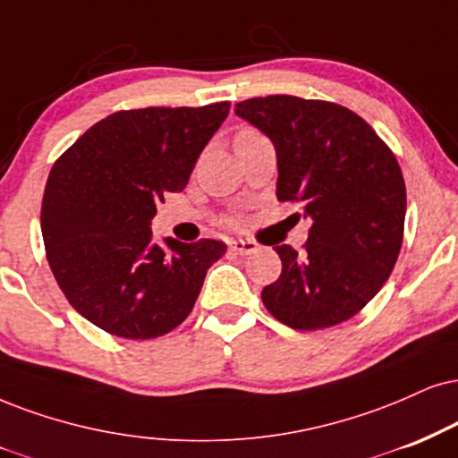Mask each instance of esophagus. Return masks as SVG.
I'll list each match as a JSON object with an SVG mask.
<instances>
[{"label": "esophagus", "instance_id": "1", "mask_svg": "<svg viewBox=\"0 0 458 458\" xmlns=\"http://www.w3.org/2000/svg\"><path fill=\"white\" fill-rule=\"evenodd\" d=\"M229 250L235 252V255H252V252L259 250V244L252 240H231L229 242Z\"/></svg>", "mask_w": 458, "mask_h": 458}]
</instances>
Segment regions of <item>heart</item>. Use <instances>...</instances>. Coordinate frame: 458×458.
Masks as SVG:
<instances>
[{
	"label": "heart",
	"instance_id": "b5f03b06",
	"mask_svg": "<svg viewBox=\"0 0 458 458\" xmlns=\"http://www.w3.org/2000/svg\"><path fill=\"white\" fill-rule=\"evenodd\" d=\"M250 135H259L255 129H240L238 133H235V138H233V142L235 140H242V138H250Z\"/></svg>",
	"mask_w": 458,
	"mask_h": 458
}]
</instances>
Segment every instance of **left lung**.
<instances>
[{"label": "left lung", "mask_w": 458, "mask_h": 458, "mask_svg": "<svg viewBox=\"0 0 458 458\" xmlns=\"http://www.w3.org/2000/svg\"><path fill=\"white\" fill-rule=\"evenodd\" d=\"M235 114L274 142L280 201L312 218L297 252L274 246L280 278L261 293L291 329L316 331L359 314L377 295L403 242L405 182L391 148L344 106L293 95L235 104Z\"/></svg>", "instance_id": "8db88e82"}]
</instances>
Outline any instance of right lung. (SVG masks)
Listing matches in <instances>:
<instances>
[{"label":"right lung","mask_w":458,"mask_h":458,"mask_svg":"<svg viewBox=\"0 0 458 458\" xmlns=\"http://www.w3.org/2000/svg\"><path fill=\"white\" fill-rule=\"evenodd\" d=\"M229 106L114 112L55 161L39 216L47 259L72 308L99 329L127 340L176 329L227 252L218 240L165 238L163 248L150 220L189 182Z\"/></svg>","instance_id":"right-lung-1"}]
</instances>
